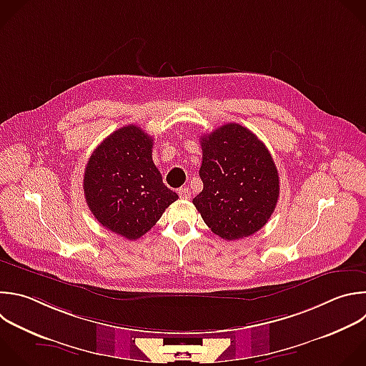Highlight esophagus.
I'll list each match as a JSON object with an SVG mask.
<instances>
[{"instance_id":"obj_1","label":"esophagus","mask_w":366,"mask_h":366,"mask_svg":"<svg viewBox=\"0 0 366 366\" xmlns=\"http://www.w3.org/2000/svg\"><path fill=\"white\" fill-rule=\"evenodd\" d=\"M178 195H179V198L181 199H189L191 198V191H189V188H179L178 189Z\"/></svg>"}]
</instances>
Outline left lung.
<instances>
[{
    "label": "left lung",
    "mask_w": 366,
    "mask_h": 366,
    "mask_svg": "<svg viewBox=\"0 0 366 366\" xmlns=\"http://www.w3.org/2000/svg\"><path fill=\"white\" fill-rule=\"evenodd\" d=\"M202 191L192 199L204 222L224 239L257 232L279 199V174L266 145L247 128L225 124L201 137Z\"/></svg>",
    "instance_id": "8db88e82"
}]
</instances>
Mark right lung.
<instances>
[{"instance_id": "add662e5", "label": "right lung", "mask_w": 366, "mask_h": 366, "mask_svg": "<svg viewBox=\"0 0 366 366\" xmlns=\"http://www.w3.org/2000/svg\"><path fill=\"white\" fill-rule=\"evenodd\" d=\"M154 139L135 125L110 134L92 154L83 189L94 218L128 239L148 232L178 195L152 161Z\"/></svg>"}]
</instances>
